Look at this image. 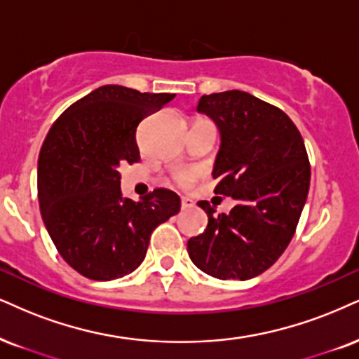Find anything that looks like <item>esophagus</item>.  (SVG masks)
<instances>
[{
    "label": "esophagus",
    "instance_id": "1",
    "mask_svg": "<svg viewBox=\"0 0 359 359\" xmlns=\"http://www.w3.org/2000/svg\"><path fill=\"white\" fill-rule=\"evenodd\" d=\"M193 206H194V201L191 198L181 196V208H183V210H188V208H193Z\"/></svg>",
    "mask_w": 359,
    "mask_h": 359
}]
</instances>
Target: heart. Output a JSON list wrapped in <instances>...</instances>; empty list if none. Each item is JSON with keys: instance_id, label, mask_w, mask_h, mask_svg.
<instances>
[{"instance_id": "b5f03b06", "label": "heart", "mask_w": 359, "mask_h": 359, "mask_svg": "<svg viewBox=\"0 0 359 359\" xmlns=\"http://www.w3.org/2000/svg\"><path fill=\"white\" fill-rule=\"evenodd\" d=\"M196 180V171L193 170H180L175 172V181L180 187H189Z\"/></svg>"}]
</instances>
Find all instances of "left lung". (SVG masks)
<instances>
[{"label": "left lung", "mask_w": 359, "mask_h": 359, "mask_svg": "<svg viewBox=\"0 0 359 359\" xmlns=\"http://www.w3.org/2000/svg\"><path fill=\"white\" fill-rule=\"evenodd\" d=\"M196 109L221 135L215 193L236 206L216 216L198 203L208 226L188 241L189 258L218 280H250L280 258L298 226L311 178L304 141L285 111L246 91L205 95Z\"/></svg>", "instance_id": "obj_1"}]
</instances>
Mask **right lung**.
<instances>
[{
	"mask_svg": "<svg viewBox=\"0 0 359 359\" xmlns=\"http://www.w3.org/2000/svg\"><path fill=\"white\" fill-rule=\"evenodd\" d=\"M175 98L106 85L53 123L38 158L39 210L57 253L79 274L109 281L143 263L158 224L180 196L158 188L141 201L123 198L119 166L140 161L136 128Z\"/></svg>",
	"mask_w": 359,
	"mask_h": 359,
	"instance_id": "right-lung-1",
	"label": "right lung"
}]
</instances>
